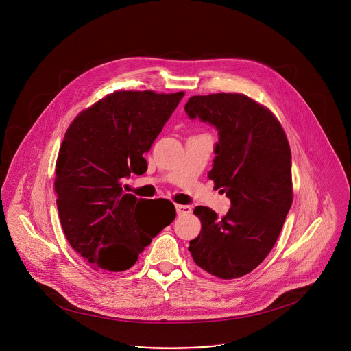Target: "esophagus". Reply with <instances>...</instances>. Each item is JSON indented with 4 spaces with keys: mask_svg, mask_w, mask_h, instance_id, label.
Wrapping results in <instances>:
<instances>
[{
    "mask_svg": "<svg viewBox=\"0 0 351 351\" xmlns=\"http://www.w3.org/2000/svg\"><path fill=\"white\" fill-rule=\"evenodd\" d=\"M176 213H178V215H187V214L191 213V207L190 206H180V204H178L176 206Z\"/></svg>",
    "mask_w": 351,
    "mask_h": 351,
    "instance_id": "1",
    "label": "esophagus"
}]
</instances>
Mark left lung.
I'll return each mask as SVG.
<instances>
[{
  "instance_id": "obj_1",
  "label": "left lung",
  "mask_w": 351,
  "mask_h": 351,
  "mask_svg": "<svg viewBox=\"0 0 351 351\" xmlns=\"http://www.w3.org/2000/svg\"><path fill=\"white\" fill-rule=\"evenodd\" d=\"M184 111L218 130L208 178L230 199L221 219L207 207L194 208L202 232L189 252L208 274L240 278L269 254L291 207L289 141L275 115L244 94L193 95Z\"/></svg>"
}]
</instances>
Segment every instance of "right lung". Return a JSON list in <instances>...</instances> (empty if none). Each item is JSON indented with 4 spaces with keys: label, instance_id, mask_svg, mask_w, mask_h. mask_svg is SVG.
Masks as SVG:
<instances>
[{
    "label": "right lung",
    "instance_id": "right-lung-1",
    "mask_svg": "<svg viewBox=\"0 0 351 351\" xmlns=\"http://www.w3.org/2000/svg\"><path fill=\"white\" fill-rule=\"evenodd\" d=\"M183 91H115L82 111L68 128L56 169L57 207L64 233L84 260L110 272L133 267L144 247L176 217L175 207L154 217L143 199L123 190L130 173L143 175L152 148L180 103ZM145 206H143L142 204Z\"/></svg>",
    "mask_w": 351,
    "mask_h": 351
}]
</instances>
